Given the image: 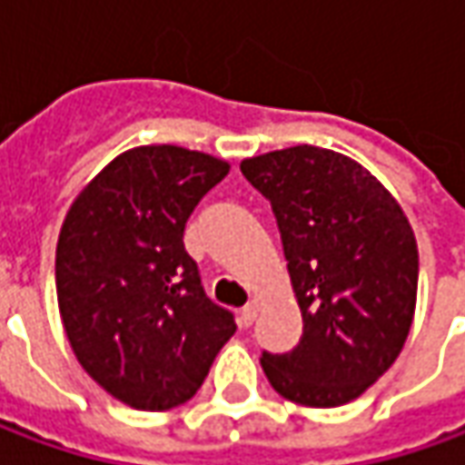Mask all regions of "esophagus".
I'll list each match as a JSON object with an SVG mask.
<instances>
[{
  "label": "esophagus",
  "instance_id": "1",
  "mask_svg": "<svg viewBox=\"0 0 465 465\" xmlns=\"http://www.w3.org/2000/svg\"><path fill=\"white\" fill-rule=\"evenodd\" d=\"M256 315H259V300H251V302H248V305L241 311V326L248 329V326L256 321Z\"/></svg>",
  "mask_w": 465,
  "mask_h": 465
}]
</instances>
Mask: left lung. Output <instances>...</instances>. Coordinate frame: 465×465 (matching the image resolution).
<instances>
[{"label": "left lung", "instance_id": "8db88e82", "mask_svg": "<svg viewBox=\"0 0 465 465\" xmlns=\"http://www.w3.org/2000/svg\"><path fill=\"white\" fill-rule=\"evenodd\" d=\"M272 202L302 339L261 367L287 401H354L401 354L417 308L420 251L391 191L351 157L312 144L245 157Z\"/></svg>", "mask_w": 465, "mask_h": 465}]
</instances>
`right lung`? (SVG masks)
<instances>
[{"instance_id":"add662e5","label":"right lung","mask_w":465,"mask_h":465,"mask_svg":"<svg viewBox=\"0 0 465 465\" xmlns=\"http://www.w3.org/2000/svg\"><path fill=\"white\" fill-rule=\"evenodd\" d=\"M230 163L175 144L114 157L82 188L56 242V297L77 362L121 403L165 411L204 383L235 333L183 248L193 206Z\"/></svg>"}]
</instances>
